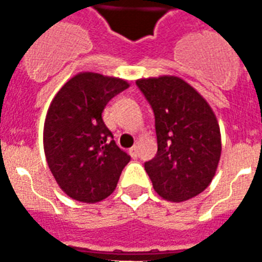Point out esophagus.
I'll return each instance as SVG.
<instances>
[{
    "instance_id": "obj_1",
    "label": "esophagus",
    "mask_w": 262,
    "mask_h": 262,
    "mask_svg": "<svg viewBox=\"0 0 262 262\" xmlns=\"http://www.w3.org/2000/svg\"><path fill=\"white\" fill-rule=\"evenodd\" d=\"M129 154H130V156L133 159H136V158H137V147H132L130 149H129Z\"/></svg>"
}]
</instances>
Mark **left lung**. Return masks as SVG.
<instances>
[{
    "mask_svg": "<svg viewBox=\"0 0 262 262\" xmlns=\"http://www.w3.org/2000/svg\"><path fill=\"white\" fill-rule=\"evenodd\" d=\"M155 114L158 152L144 167L160 197L181 203L200 194L215 177L222 154L215 113L175 76L136 81Z\"/></svg>",
    "mask_w": 262,
    "mask_h": 262,
    "instance_id": "8db88e82",
    "label": "left lung"
}]
</instances>
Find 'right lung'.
Segmentation results:
<instances>
[{
	"label": "right lung",
	"mask_w": 262,
	"mask_h": 262,
	"mask_svg": "<svg viewBox=\"0 0 262 262\" xmlns=\"http://www.w3.org/2000/svg\"><path fill=\"white\" fill-rule=\"evenodd\" d=\"M129 87L122 79L83 72L57 92L47 110L43 147L58 186L71 199L98 203L113 193L130 156L115 144L102 113Z\"/></svg>",
	"instance_id": "obj_1"
}]
</instances>
